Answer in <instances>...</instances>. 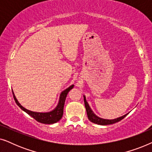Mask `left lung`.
Segmentation results:
<instances>
[{
    "label": "left lung",
    "mask_w": 152,
    "mask_h": 152,
    "mask_svg": "<svg viewBox=\"0 0 152 152\" xmlns=\"http://www.w3.org/2000/svg\"><path fill=\"white\" fill-rule=\"evenodd\" d=\"M84 100L85 107H86V110L87 116H88V120H90L91 122H93V123L99 124V125H108V124H112L115 123V122H119L120 120H122L126 115H127L128 114L126 113L125 115L121 116V117L115 118V119H111V120L104 119V118L98 117V116L96 115L94 113V112L92 111V109H91L90 106H89L88 103L87 102L85 95H84Z\"/></svg>",
    "instance_id": "1"
}]
</instances>
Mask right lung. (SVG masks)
I'll list each match as a JSON object with an SVG mask.
<instances>
[{
    "label": "right lung",
    "instance_id": "1",
    "mask_svg": "<svg viewBox=\"0 0 152 152\" xmlns=\"http://www.w3.org/2000/svg\"><path fill=\"white\" fill-rule=\"evenodd\" d=\"M73 87L74 85H71V86H70L68 88L62 91L61 94L59 95V102H58L57 107H56L53 110H52V111L48 112H35L26 109V108L23 107V106L19 103V102L17 100L13 91H12V93H13L14 98V100L16 102V104H17L23 111L28 113V115H30L31 117L34 118V119L39 122H41V123L43 124H49L56 123V122H59V120L61 119L64 113V107L66 96H67L68 93L69 92Z\"/></svg>",
    "mask_w": 152,
    "mask_h": 152
}]
</instances>
